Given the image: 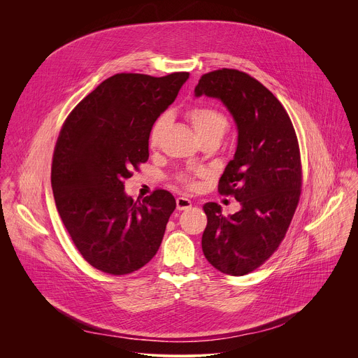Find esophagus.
<instances>
[{
	"instance_id": "esophagus-1",
	"label": "esophagus",
	"mask_w": 358,
	"mask_h": 358,
	"mask_svg": "<svg viewBox=\"0 0 358 358\" xmlns=\"http://www.w3.org/2000/svg\"><path fill=\"white\" fill-rule=\"evenodd\" d=\"M176 202H177V210H178V211L189 210V208L192 207L191 199H188V198H185V196H177Z\"/></svg>"
}]
</instances>
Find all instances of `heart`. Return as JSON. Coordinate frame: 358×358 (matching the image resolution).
I'll return each instance as SVG.
<instances>
[{
	"mask_svg": "<svg viewBox=\"0 0 358 358\" xmlns=\"http://www.w3.org/2000/svg\"><path fill=\"white\" fill-rule=\"evenodd\" d=\"M187 119L189 120L192 129L198 134L201 140L203 138H217L221 140L224 133L228 127V119L227 116L211 106H195L191 108L187 112ZM167 126V116H160L155 123H152L150 133H148V144L150 147H157L160 144L162 136L164 133V129ZM207 176L206 170H195L187 174H181L178 177V181L192 189L196 187V178Z\"/></svg>",
	"mask_w": 358,
	"mask_h": 358,
	"instance_id": "obj_1",
	"label": "heart"
}]
</instances>
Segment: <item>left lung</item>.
I'll return each mask as SVG.
<instances>
[{
	"label": "left lung",
	"instance_id": "left-lung-1",
	"mask_svg": "<svg viewBox=\"0 0 358 358\" xmlns=\"http://www.w3.org/2000/svg\"><path fill=\"white\" fill-rule=\"evenodd\" d=\"M194 93L220 99L238 129L235 156L218 189L234 195L241 210L224 217L217 202L203 206L202 252L220 272L243 276L271 258L294 215L301 191L297 137L280 101L245 72L202 75Z\"/></svg>",
	"mask_w": 358,
	"mask_h": 358
}]
</instances>
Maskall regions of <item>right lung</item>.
Masks as SVG:
<instances>
[{
  "label": "right lung",
  "instance_id": "add662e5",
  "mask_svg": "<svg viewBox=\"0 0 358 358\" xmlns=\"http://www.w3.org/2000/svg\"><path fill=\"white\" fill-rule=\"evenodd\" d=\"M188 76L117 73L79 101L62 126L50 171L57 210L85 261L101 272L138 271L162 245L176 210L173 194L156 189L133 201L124 180L148 160L150 129Z\"/></svg>",
  "mask_w": 358,
  "mask_h": 358
}]
</instances>
